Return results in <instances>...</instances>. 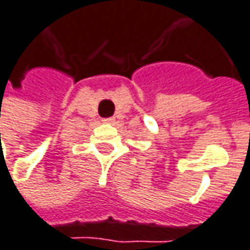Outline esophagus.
<instances>
[{
    "label": "esophagus",
    "mask_w": 250,
    "mask_h": 250,
    "mask_svg": "<svg viewBox=\"0 0 250 250\" xmlns=\"http://www.w3.org/2000/svg\"><path fill=\"white\" fill-rule=\"evenodd\" d=\"M104 122H105V124H114V122H115V118H105Z\"/></svg>",
    "instance_id": "34e87169"
}]
</instances>
